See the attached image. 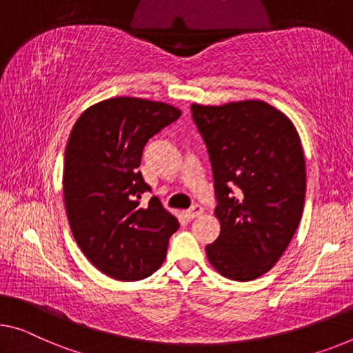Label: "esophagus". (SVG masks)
<instances>
[{
	"label": "esophagus",
	"instance_id": "esophagus-1",
	"mask_svg": "<svg viewBox=\"0 0 353 353\" xmlns=\"http://www.w3.org/2000/svg\"><path fill=\"white\" fill-rule=\"evenodd\" d=\"M203 210H204V209H203L201 206H199V204H194V206H192L190 209L185 210V212H183V214H185V217H187L188 220H192V219L199 217V215L203 214Z\"/></svg>",
	"mask_w": 353,
	"mask_h": 353
}]
</instances>
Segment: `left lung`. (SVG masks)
I'll return each mask as SVG.
<instances>
[{"mask_svg": "<svg viewBox=\"0 0 353 353\" xmlns=\"http://www.w3.org/2000/svg\"><path fill=\"white\" fill-rule=\"evenodd\" d=\"M192 115L212 165L220 234L206 245L214 270L254 281L274 268L303 215L306 161L285 114L260 99L203 106Z\"/></svg>", "mask_w": 353, "mask_h": 353, "instance_id": "left-lung-1", "label": "left lung"}]
</instances>
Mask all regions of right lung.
<instances>
[{
	"label": "right lung",
	"instance_id": "right-lung-1",
	"mask_svg": "<svg viewBox=\"0 0 353 353\" xmlns=\"http://www.w3.org/2000/svg\"><path fill=\"white\" fill-rule=\"evenodd\" d=\"M171 104L117 97L83 110L65 150L63 198L77 245L92 265L112 279L141 281L165 261L179 222L152 196L139 172L144 145L181 117Z\"/></svg>",
	"mask_w": 353,
	"mask_h": 353
}]
</instances>
